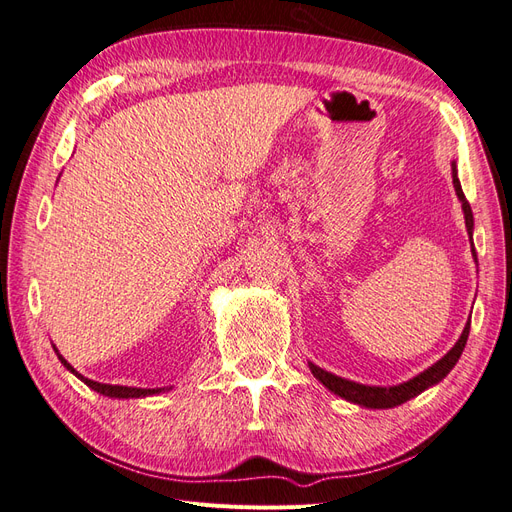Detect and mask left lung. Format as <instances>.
<instances>
[{"label": "left lung", "instance_id": "1", "mask_svg": "<svg viewBox=\"0 0 512 512\" xmlns=\"http://www.w3.org/2000/svg\"><path fill=\"white\" fill-rule=\"evenodd\" d=\"M451 170H453V188H455L457 198L461 203L463 218H466V228H468V235H470V241H472L474 215H472L470 203L466 200V196H463V190H461V183H459V177H457V162L451 164ZM472 256L476 260L474 243H472ZM468 335H470V320L466 322V327H463V333L457 339V344L451 350H448L438 363H433L431 367L421 371L418 376L410 378L408 382H401V384H395V386L359 384V382H352V380H346V378H339V376L331 374V371L314 365L312 361H309L307 365H309V371H312L314 378L324 386V389H329L331 393L350 401V404L363 406V408H374V410H386V408H395V406L406 404L408 399L421 395L423 391L429 389V386L442 382L448 376V371H451L457 365L463 348H466Z\"/></svg>", "mask_w": 512, "mask_h": 512}]
</instances>
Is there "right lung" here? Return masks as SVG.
Instances as JSON below:
<instances>
[{
  "instance_id": "add662e5",
  "label": "right lung",
  "mask_w": 512,
  "mask_h": 512,
  "mask_svg": "<svg viewBox=\"0 0 512 512\" xmlns=\"http://www.w3.org/2000/svg\"><path fill=\"white\" fill-rule=\"evenodd\" d=\"M53 350H55V354H57V359L61 361V365H64L70 374H74L76 378H79L81 382H85L91 391H96V393H100V395H104V397H113V399H138V397H149V395H158V393H162V391H170L173 389V386H162V389H138V386H119V384H102V382H96V380H89V378H85V376H81L79 371H76L64 356L59 354V350L53 346Z\"/></svg>"
}]
</instances>
